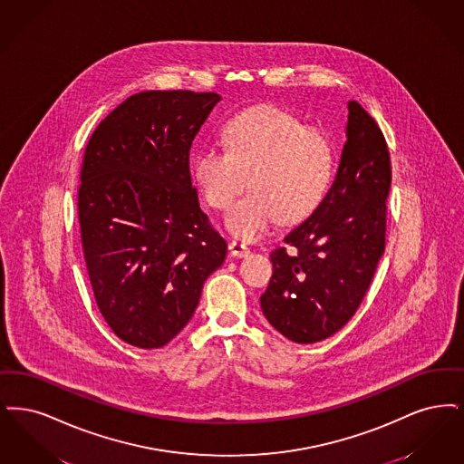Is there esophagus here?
Here are the masks:
<instances>
[{
  "label": "esophagus",
  "mask_w": 464,
  "mask_h": 464,
  "mask_svg": "<svg viewBox=\"0 0 464 464\" xmlns=\"http://www.w3.org/2000/svg\"><path fill=\"white\" fill-rule=\"evenodd\" d=\"M228 249H230V255L237 256V258H244V256H247L251 253L249 247L246 244H242L241 241L228 242Z\"/></svg>",
  "instance_id": "esophagus-1"
}]
</instances>
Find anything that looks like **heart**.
<instances>
[{"label": "heart", "mask_w": 464, "mask_h": 464, "mask_svg": "<svg viewBox=\"0 0 464 464\" xmlns=\"http://www.w3.org/2000/svg\"><path fill=\"white\" fill-rule=\"evenodd\" d=\"M220 137L226 150L201 147L192 168L215 209H227L246 183L251 187L225 218L236 237L255 241L277 220L303 222L323 202L333 152L319 130L306 128L281 107L260 105L227 120Z\"/></svg>", "instance_id": "heart-1"}]
</instances>
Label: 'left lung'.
<instances>
[{"instance_id": "8db88e82", "label": "left lung", "mask_w": 464, "mask_h": 464, "mask_svg": "<svg viewBox=\"0 0 464 464\" xmlns=\"http://www.w3.org/2000/svg\"><path fill=\"white\" fill-rule=\"evenodd\" d=\"M390 183L383 133L352 101L336 179L317 209L270 255L274 274L260 302L287 340L323 342L361 306L384 251Z\"/></svg>"}]
</instances>
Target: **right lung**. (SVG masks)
Here are the masks:
<instances>
[{
  "mask_svg": "<svg viewBox=\"0 0 464 464\" xmlns=\"http://www.w3.org/2000/svg\"><path fill=\"white\" fill-rule=\"evenodd\" d=\"M217 93L141 92L86 145L81 246L102 317L122 342L161 348L194 315L227 242L199 208L190 147Z\"/></svg>",
  "mask_w": 464,
  "mask_h": 464,
  "instance_id": "obj_1",
  "label": "right lung"
}]
</instances>
